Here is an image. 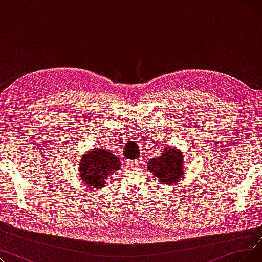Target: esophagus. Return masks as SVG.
Here are the masks:
<instances>
[{"label": "esophagus", "instance_id": "obj_1", "mask_svg": "<svg viewBox=\"0 0 262 262\" xmlns=\"http://www.w3.org/2000/svg\"><path fill=\"white\" fill-rule=\"evenodd\" d=\"M129 163H130V167H132L133 169H139L140 164H141V159L139 158V159H135V160H132Z\"/></svg>", "mask_w": 262, "mask_h": 262}]
</instances>
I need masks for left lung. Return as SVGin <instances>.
Here are the masks:
<instances>
[{
    "instance_id": "left-lung-1",
    "label": "left lung",
    "mask_w": 262,
    "mask_h": 262,
    "mask_svg": "<svg viewBox=\"0 0 262 262\" xmlns=\"http://www.w3.org/2000/svg\"><path fill=\"white\" fill-rule=\"evenodd\" d=\"M181 150L171 146L163 149L160 156L147 162V170L163 185H175L184 174V159Z\"/></svg>"
}]
</instances>
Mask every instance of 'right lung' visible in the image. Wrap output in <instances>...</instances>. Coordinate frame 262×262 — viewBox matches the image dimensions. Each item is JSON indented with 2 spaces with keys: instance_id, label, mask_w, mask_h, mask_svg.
Instances as JSON below:
<instances>
[{
  "instance_id": "1",
  "label": "right lung",
  "mask_w": 262,
  "mask_h": 262,
  "mask_svg": "<svg viewBox=\"0 0 262 262\" xmlns=\"http://www.w3.org/2000/svg\"><path fill=\"white\" fill-rule=\"evenodd\" d=\"M120 168V159L112 152L100 147L82 155L78 164L80 180L92 189L103 188L109 175Z\"/></svg>"
}]
</instances>
